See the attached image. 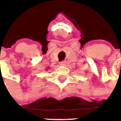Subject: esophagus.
Listing matches in <instances>:
<instances>
[{
    "instance_id": "34e87169",
    "label": "esophagus",
    "mask_w": 121,
    "mask_h": 121,
    "mask_svg": "<svg viewBox=\"0 0 121 121\" xmlns=\"http://www.w3.org/2000/svg\"><path fill=\"white\" fill-rule=\"evenodd\" d=\"M66 65V61H65V60H63L62 62H60V65H62V66H64V65Z\"/></svg>"
}]
</instances>
